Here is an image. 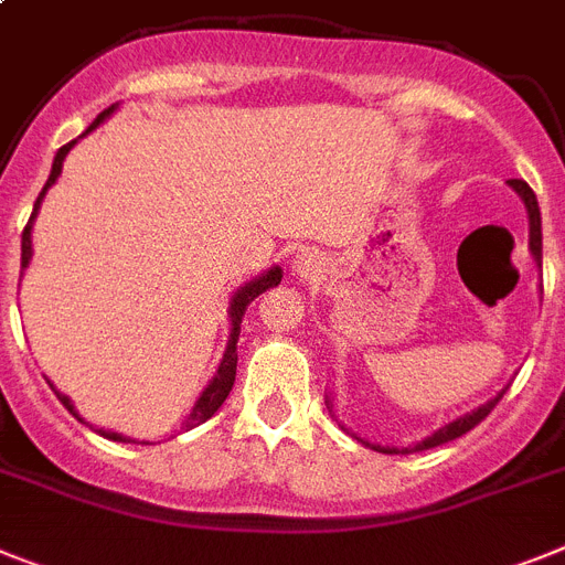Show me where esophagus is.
<instances>
[{"label": "esophagus", "instance_id": "34e87169", "mask_svg": "<svg viewBox=\"0 0 565 565\" xmlns=\"http://www.w3.org/2000/svg\"><path fill=\"white\" fill-rule=\"evenodd\" d=\"M291 268L297 274H315L317 271V259L308 254V250H302V254H297V257L291 259Z\"/></svg>", "mask_w": 565, "mask_h": 565}]
</instances>
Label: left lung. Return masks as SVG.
Returning <instances> with one entry per match:
<instances>
[{"instance_id": "1", "label": "left lung", "mask_w": 565, "mask_h": 565, "mask_svg": "<svg viewBox=\"0 0 565 565\" xmlns=\"http://www.w3.org/2000/svg\"><path fill=\"white\" fill-rule=\"evenodd\" d=\"M509 185L514 188L520 194V200L525 202V211H529V248H532V257L537 259V265L543 263V231H540V209H537V196H534V191L529 185H525L523 180H509ZM505 388L498 394V397H491L489 403H483L480 408H475V412L462 414V417H457V420L446 423V426L440 428V431H434L431 437H426L423 443H417V446H408V448H380V446H371V443H365L369 448H377V451H383V455H412V451H423V448H434V446H443V443L448 440H457V437H462L466 431H471V428L477 426V423H483L486 417L491 414V408L498 406L500 399H503ZM326 406H329L331 412V399H326Z\"/></svg>"}]
</instances>
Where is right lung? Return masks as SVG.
Returning a JSON list of instances; mask_svg holds the SVG:
<instances>
[{
  "label": "right lung",
  "instance_id": "right-lung-1",
  "mask_svg": "<svg viewBox=\"0 0 565 565\" xmlns=\"http://www.w3.org/2000/svg\"><path fill=\"white\" fill-rule=\"evenodd\" d=\"M114 108H117V105H110V108H105L103 114H99V117L94 119V125H90V128L85 134L94 131L96 125L103 122L105 117H110V114H114ZM74 142H76V139H74ZM74 142L62 145L60 151H56V157H53L51 177H47L45 188H42V194L36 196V205H33L31 220H28L25 231H22V271H25L28 263H31V254H33V248H31V228H33V220H36V211H40V205H42V196H45L47 188H51L53 182H56V177H60V173H62V162H65L67 151L74 148ZM279 279H282V268H271V271H265L263 277L245 282V286L234 294V300H231V311H228V315H231L228 345H225V354H223V360H220V369H216V374H214V377H211V383L205 385V392L200 394V399H196L194 408H191V414H188L185 426H182V428H185V431H188V428L200 426V423L211 420L216 408H220L225 403V397H228V392H231V388H234V380H236V340H239V322H243L245 308H248L250 302L257 300V297L263 291H268V288L279 286ZM56 397H60V403L67 408V412L74 414V417H79V414H76V408H74V403H71V399H67L65 394L56 392ZM79 420H82V417H79ZM99 434H103V437H108V440L131 443V440H128V437H122V434H117V431H103V428H99Z\"/></svg>",
  "mask_w": 565,
  "mask_h": 565
}]
</instances>
